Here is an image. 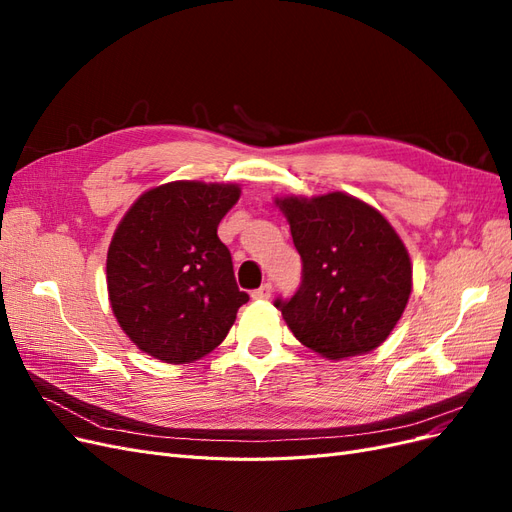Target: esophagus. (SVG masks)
Instances as JSON below:
<instances>
[{"label": "esophagus", "mask_w": 512, "mask_h": 512, "mask_svg": "<svg viewBox=\"0 0 512 512\" xmlns=\"http://www.w3.org/2000/svg\"><path fill=\"white\" fill-rule=\"evenodd\" d=\"M271 292H273V286L267 282V284H262L260 288H256V290L252 292V299H256V301H265V299H269V297H271Z\"/></svg>", "instance_id": "obj_1"}]
</instances>
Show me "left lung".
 Listing matches in <instances>:
<instances>
[{"mask_svg": "<svg viewBox=\"0 0 512 512\" xmlns=\"http://www.w3.org/2000/svg\"><path fill=\"white\" fill-rule=\"evenodd\" d=\"M275 203L303 260L299 290L275 299L288 329L333 361L378 348L412 292L410 256L393 226L344 192Z\"/></svg>", "mask_w": 512, "mask_h": 512, "instance_id": "8db88e82", "label": "left lung"}]
</instances>
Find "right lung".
<instances>
[{
    "label": "right lung",
    "mask_w": 512,
    "mask_h": 512,
    "mask_svg": "<svg viewBox=\"0 0 512 512\" xmlns=\"http://www.w3.org/2000/svg\"><path fill=\"white\" fill-rule=\"evenodd\" d=\"M239 194L235 183H164L119 222L106 256L108 299L123 333L153 359L179 365L209 354L250 301L218 237Z\"/></svg>",
    "instance_id": "1"
}]
</instances>
